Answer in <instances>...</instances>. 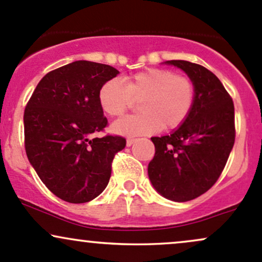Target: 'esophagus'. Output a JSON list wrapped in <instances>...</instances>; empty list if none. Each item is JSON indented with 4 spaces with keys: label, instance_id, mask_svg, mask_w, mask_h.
I'll return each mask as SVG.
<instances>
[{
    "label": "esophagus",
    "instance_id": "obj_1",
    "mask_svg": "<svg viewBox=\"0 0 262 262\" xmlns=\"http://www.w3.org/2000/svg\"><path fill=\"white\" fill-rule=\"evenodd\" d=\"M136 140V138H128V139H126V146H130Z\"/></svg>",
    "mask_w": 262,
    "mask_h": 262
}]
</instances>
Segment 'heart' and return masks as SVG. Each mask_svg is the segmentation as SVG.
<instances>
[{
	"mask_svg": "<svg viewBox=\"0 0 262 262\" xmlns=\"http://www.w3.org/2000/svg\"><path fill=\"white\" fill-rule=\"evenodd\" d=\"M139 100L137 116L117 120L112 130L120 136H148L164 129H177L190 116L195 102V87L190 78L163 68H150L129 77L123 83L113 78L103 83L98 92L100 108L111 117H119Z\"/></svg>",
	"mask_w": 262,
	"mask_h": 262,
	"instance_id": "1",
	"label": "heart"
}]
</instances>
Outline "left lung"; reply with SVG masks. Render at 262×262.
<instances>
[{
    "label": "left lung",
    "instance_id": "left-lung-1",
    "mask_svg": "<svg viewBox=\"0 0 262 262\" xmlns=\"http://www.w3.org/2000/svg\"><path fill=\"white\" fill-rule=\"evenodd\" d=\"M194 83L190 116L173 133L153 137L155 154L148 165L154 189L169 200L184 203L216 183L235 143L231 97L212 72L188 61H166Z\"/></svg>",
    "mask_w": 262,
    "mask_h": 262
}]
</instances>
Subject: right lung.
Wrapping results in <instances>:
<instances>
[{
  "instance_id": "right-lung-1",
  "label": "right lung",
  "mask_w": 262,
  "mask_h": 262,
  "mask_svg": "<svg viewBox=\"0 0 262 262\" xmlns=\"http://www.w3.org/2000/svg\"><path fill=\"white\" fill-rule=\"evenodd\" d=\"M118 73L102 63L72 62L46 74L26 105V154L59 199L88 203L108 185L114 155L126 142L119 136L89 137L108 124L98 92Z\"/></svg>"
}]
</instances>
